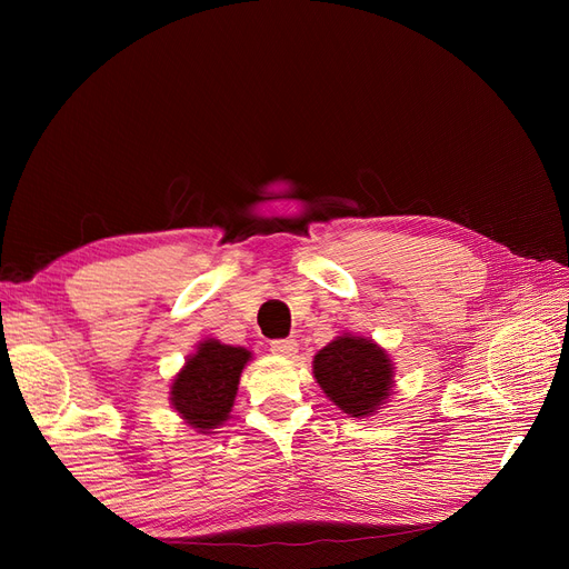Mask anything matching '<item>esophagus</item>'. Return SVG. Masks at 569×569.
<instances>
[{"label": "esophagus", "mask_w": 569, "mask_h": 569, "mask_svg": "<svg viewBox=\"0 0 569 569\" xmlns=\"http://www.w3.org/2000/svg\"><path fill=\"white\" fill-rule=\"evenodd\" d=\"M270 351L274 356H282V358H295L297 356V341L295 339H274L270 343Z\"/></svg>", "instance_id": "1"}]
</instances>
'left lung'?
<instances>
[{
    "label": "left lung",
    "mask_w": 569,
    "mask_h": 569,
    "mask_svg": "<svg viewBox=\"0 0 569 569\" xmlns=\"http://www.w3.org/2000/svg\"><path fill=\"white\" fill-rule=\"evenodd\" d=\"M313 377L341 412L372 418L391 399L396 368L380 343L343 332L313 356Z\"/></svg>",
    "instance_id": "obj_1"
}]
</instances>
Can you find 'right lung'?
I'll list each match as a JSON object with an SVG mask.
<instances>
[{"mask_svg":"<svg viewBox=\"0 0 569 569\" xmlns=\"http://www.w3.org/2000/svg\"><path fill=\"white\" fill-rule=\"evenodd\" d=\"M253 353L244 347H230L220 339H203L197 351L184 358V366L170 380L168 401L180 420L197 435H213L228 422L239 377Z\"/></svg>","mask_w":569,"mask_h":569,"instance_id":"obj_1","label":"right lung"}]
</instances>
